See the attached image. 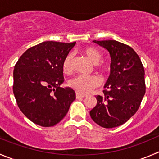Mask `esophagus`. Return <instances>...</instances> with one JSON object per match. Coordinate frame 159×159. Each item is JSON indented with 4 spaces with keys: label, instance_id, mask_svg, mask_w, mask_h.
I'll use <instances>...</instances> for the list:
<instances>
[{
    "label": "esophagus",
    "instance_id": "34e87169",
    "mask_svg": "<svg viewBox=\"0 0 159 159\" xmlns=\"http://www.w3.org/2000/svg\"><path fill=\"white\" fill-rule=\"evenodd\" d=\"M75 96H76V98H84V97H86V94L78 93V92H77V93H75Z\"/></svg>",
    "mask_w": 159,
    "mask_h": 159
}]
</instances>
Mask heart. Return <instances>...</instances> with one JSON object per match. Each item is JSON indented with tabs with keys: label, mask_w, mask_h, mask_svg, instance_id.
Segmentation results:
<instances>
[{
	"label": "heart",
	"mask_w": 159,
	"mask_h": 159,
	"mask_svg": "<svg viewBox=\"0 0 159 159\" xmlns=\"http://www.w3.org/2000/svg\"><path fill=\"white\" fill-rule=\"evenodd\" d=\"M87 58L94 64H98L101 59V55L96 49L87 48L84 50ZM72 58L73 54L69 53L66 55L62 62V70L65 73H70L72 70ZM100 84V80L97 75H76L69 81V87L80 93H85L90 91Z\"/></svg>",
	"instance_id": "1"
}]
</instances>
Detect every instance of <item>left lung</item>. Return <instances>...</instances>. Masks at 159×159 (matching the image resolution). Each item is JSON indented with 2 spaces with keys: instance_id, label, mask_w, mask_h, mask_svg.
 <instances>
[{
  "instance_id": "8db88e82",
  "label": "left lung",
  "mask_w": 159,
  "mask_h": 159,
  "mask_svg": "<svg viewBox=\"0 0 159 159\" xmlns=\"http://www.w3.org/2000/svg\"><path fill=\"white\" fill-rule=\"evenodd\" d=\"M108 51L111 70L103 95L90 115L101 127L114 128L127 122L138 110L145 94L144 69L132 48L116 40H93Z\"/></svg>"
}]
</instances>
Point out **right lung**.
Returning <instances> with one entry per match:
<instances>
[{"label":"right lung","instance_id":"obj_1","mask_svg":"<svg viewBox=\"0 0 159 159\" xmlns=\"http://www.w3.org/2000/svg\"><path fill=\"white\" fill-rule=\"evenodd\" d=\"M73 43L45 41L29 48L15 66L13 93L22 113L43 127L53 126L67 114L75 99L64 82L62 62Z\"/></svg>","mask_w":159,"mask_h":159}]
</instances>
